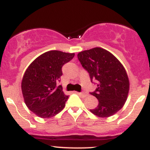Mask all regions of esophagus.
Instances as JSON below:
<instances>
[{
  "mask_svg": "<svg viewBox=\"0 0 150 150\" xmlns=\"http://www.w3.org/2000/svg\"><path fill=\"white\" fill-rule=\"evenodd\" d=\"M79 94H80V95L81 97H82V98H85V97H87V93H85V92H84L79 93Z\"/></svg>",
  "mask_w": 150,
  "mask_h": 150,
  "instance_id": "34e87169",
  "label": "esophagus"
}]
</instances>
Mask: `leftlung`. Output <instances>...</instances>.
Segmentation results:
<instances>
[{"label":"left lung","instance_id":"obj_1","mask_svg":"<svg viewBox=\"0 0 150 150\" xmlns=\"http://www.w3.org/2000/svg\"><path fill=\"white\" fill-rule=\"evenodd\" d=\"M77 58L89 74L91 82L96 80L97 87L91 94L99 101L93 114L107 118L121 109L127 100L130 83L124 67L114 56L102 48L81 51Z\"/></svg>","mask_w":150,"mask_h":150}]
</instances>
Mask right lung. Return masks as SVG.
I'll use <instances>...</instances> for the list:
<instances>
[{
	"label": "right lung",
	"instance_id": "obj_1",
	"mask_svg": "<svg viewBox=\"0 0 150 150\" xmlns=\"http://www.w3.org/2000/svg\"><path fill=\"white\" fill-rule=\"evenodd\" d=\"M75 53L49 51L36 58L26 70L21 87L25 104L34 114L49 118L61 112L68 96L56 83L63 75L62 67Z\"/></svg>",
	"mask_w": 150,
	"mask_h": 150
}]
</instances>
